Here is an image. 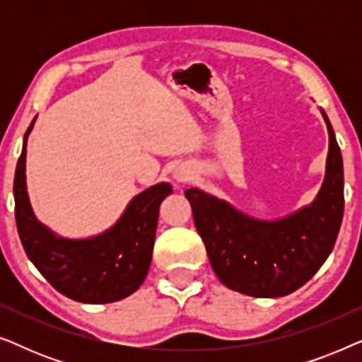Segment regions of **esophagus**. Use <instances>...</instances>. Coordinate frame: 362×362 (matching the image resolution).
Masks as SVG:
<instances>
[{"label": "esophagus", "mask_w": 362, "mask_h": 362, "mask_svg": "<svg viewBox=\"0 0 362 362\" xmlns=\"http://www.w3.org/2000/svg\"><path fill=\"white\" fill-rule=\"evenodd\" d=\"M189 177H191V173L185 170V168H177V170L175 171V180L177 182H185V181L189 180Z\"/></svg>", "instance_id": "34e87169"}]
</instances>
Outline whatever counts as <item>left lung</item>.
Wrapping results in <instances>:
<instances>
[{"mask_svg":"<svg viewBox=\"0 0 362 362\" xmlns=\"http://www.w3.org/2000/svg\"><path fill=\"white\" fill-rule=\"evenodd\" d=\"M329 135L325 181L310 206L281 219L247 216L219 197L191 187L185 194L212 270L227 288L255 298H279L303 286L333 250L344 212L343 158Z\"/></svg>","mask_w":362,"mask_h":362,"instance_id":"1","label":"left lung"}]
</instances>
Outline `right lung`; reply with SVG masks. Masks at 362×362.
Here are the masks:
<instances>
[{
	"mask_svg": "<svg viewBox=\"0 0 362 362\" xmlns=\"http://www.w3.org/2000/svg\"><path fill=\"white\" fill-rule=\"evenodd\" d=\"M36 117L23 141L14 173V216L29 260L44 279L67 298L81 303H112L140 288L150 269L160 204L173 189L170 182L141 191L128 202L120 219L87 239L57 235L34 216L26 187V145Z\"/></svg>",
	"mask_w": 362,
	"mask_h": 362,
	"instance_id": "1",
	"label": "right lung"
}]
</instances>
